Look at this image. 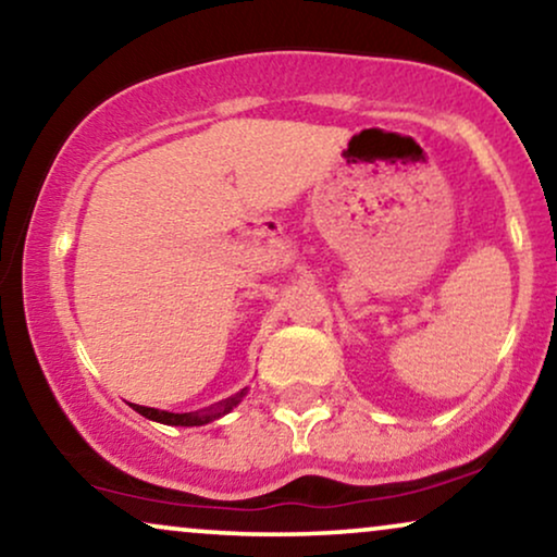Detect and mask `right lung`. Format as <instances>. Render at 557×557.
I'll use <instances>...</instances> for the list:
<instances>
[{"mask_svg": "<svg viewBox=\"0 0 557 557\" xmlns=\"http://www.w3.org/2000/svg\"><path fill=\"white\" fill-rule=\"evenodd\" d=\"M247 395V389L236 392L234 397L224 399V403L213 405V407H206V410H198V412H168V410H154V407H143V405H132V410H137L143 418L147 420H154V422H162V425H183V428H193V425H206V422L221 418V414L232 412L236 405L242 403V397Z\"/></svg>", "mask_w": 557, "mask_h": 557, "instance_id": "add662e5", "label": "right lung"}]
</instances>
